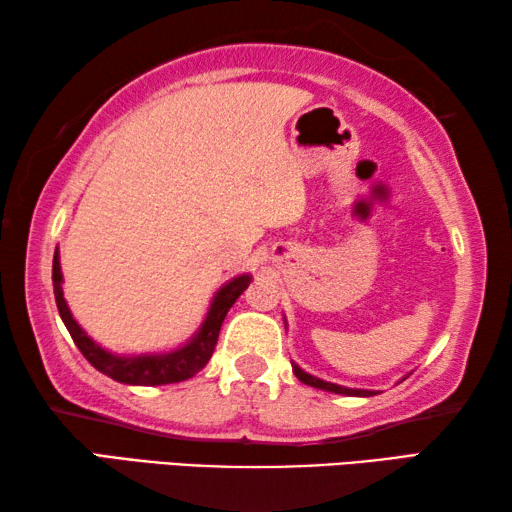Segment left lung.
<instances>
[{
	"instance_id": "obj_1",
	"label": "left lung",
	"mask_w": 512,
	"mask_h": 512,
	"mask_svg": "<svg viewBox=\"0 0 512 512\" xmlns=\"http://www.w3.org/2000/svg\"><path fill=\"white\" fill-rule=\"evenodd\" d=\"M292 372H295V376H297V379H299L301 383L313 385V388H320V390H326V392H335V395H349V397H372V395H376V392H372V390L342 388V385L322 381V379H317V376H311V374H306L304 370H299L297 365H292Z\"/></svg>"
}]
</instances>
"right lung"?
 I'll list each match as a JSON object with an SVG mask.
<instances>
[{
    "instance_id": "1",
    "label": "right lung",
    "mask_w": 512,
    "mask_h": 512,
    "mask_svg": "<svg viewBox=\"0 0 512 512\" xmlns=\"http://www.w3.org/2000/svg\"><path fill=\"white\" fill-rule=\"evenodd\" d=\"M52 281H54V297L58 313H61L63 322L70 331L74 345L86 356L88 363L111 379L129 385H167V383H179L192 379L201 367L208 363V358L213 356V349L217 345V338H220V329L229 308L236 304V299L247 290L251 276L242 274L238 279L226 283V286L217 292L211 311L206 315V322L201 326L199 333L192 338L186 347H181L172 354L165 356H133V358H122L113 356L104 351L99 345H95L86 333L81 331V326L74 322V317L67 308L63 299V288H61V263H58V251L54 254V265H52Z\"/></svg>"
}]
</instances>
